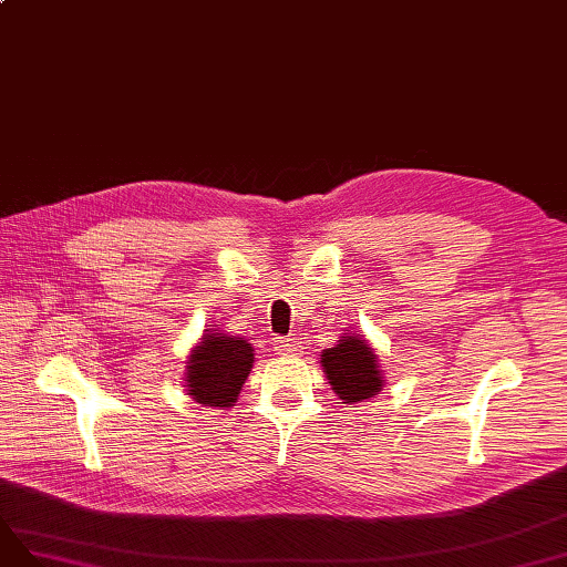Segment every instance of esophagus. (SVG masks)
I'll list each match as a JSON object with an SVG mask.
<instances>
[{
    "instance_id": "esophagus-1",
    "label": "esophagus",
    "mask_w": 567,
    "mask_h": 567,
    "mask_svg": "<svg viewBox=\"0 0 567 567\" xmlns=\"http://www.w3.org/2000/svg\"><path fill=\"white\" fill-rule=\"evenodd\" d=\"M271 347L279 355H296L298 349H300L293 339H286V337H276Z\"/></svg>"
}]
</instances>
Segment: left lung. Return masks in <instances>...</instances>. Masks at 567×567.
<instances>
[{"label":"left lung","instance_id":"left-lung-1","mask_svg":"<svg viewBox=\"0 0 567 567\" xmlns=\"http://www.w3.org/2000/svg\"><path fill=\"white\" fill-rule=\"evenodd\" d=\"M322 370L343 404H358L382 390V370L375 351L361 337H341L337 347L322 351Z\"/></svg>","mask_w":567,"mask_h":567}]
</instances>
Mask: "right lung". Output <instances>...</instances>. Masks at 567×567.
<instances>
[{"label": "right lung", "instance_id": "add662e5", "mask_svg": "<svg viewBox=\"0 0 567 567\" xmlns=\"http://www.w3.org/2000/svg\"><path fill=\"white\" fill-rule=\"evenodd\" d=\"M252 343L243 337L209 331L189 353L185 388L187 394L204 406H233L240 388L252 370Z\"/></svg>", "mask_w": 567, "mask_h": 567}]
</instances>
